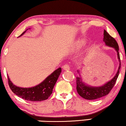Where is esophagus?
<instances>
[{
    "instance_id": "34e87169",
    "label": "esophagus",
    "mask_w": 126,
    "mask_h": 126,
    "mask_svg": "<svg viewBox=\"0 0 126 126\" xmlns=\"http://www.w3.org/2000/svg\"><path fill=\"white\" fill-rule=\"evenodd\" d=\"M70 69V66H69V65L68 64H66L64 65L63 66V70H69V69Z\"/></svg>"
}]
</instances>
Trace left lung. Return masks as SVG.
Returning <instances> with one entry per match:
<instances>
[{
	"label": "left lung",
	"instance_id": "1",
	"mask_svg": "<svg viewBox=\"0 0 126 126\" xmlns=\"http://www.w3.org/2000/svg\"><path fill=\"white\" fill-rule=\"evenodd\" d=\"M104 41L106 44L109 47H113L117 52V57L120 61V65L119 70L117 72L116 75L111 80L108 82L103 86L100 87H91L86 85L82 82L81 78L79 77H77L76 84H77V91L78 94L82 98L86 100H95L102 97L107 95L110 92L111 90L114 86L115 84L119 75V71L121 66L120 58L119 52V48L117 42L114 38L110 36V34L107 33V31L104 30Z\"/></svg>",
	"mask_w": 126,
	"mask_h": 126
}]
</instances>
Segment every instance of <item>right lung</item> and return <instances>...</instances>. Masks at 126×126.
Here are the masks:
<instances>
[{
  "label": "right lung",
  "instance_id": "right-lung-1",
  "mask_svg": "<svg viewBox=\"0 0 126 126\" xmlns=\"http://www.w3.org/2000/svg\"><path fill=\"white\" fill-rule=\"evenodd\" d=\"M61 73V68H58L51 75H49L42 82L32 88H21L16 87L12 83L8 77L7 79L10 90L16 95L28 101H41L47 100L51 95L55 84Z\"/></svg>",
  "mask_w": 126,
  "mask_h": 126
}]
</instances>
